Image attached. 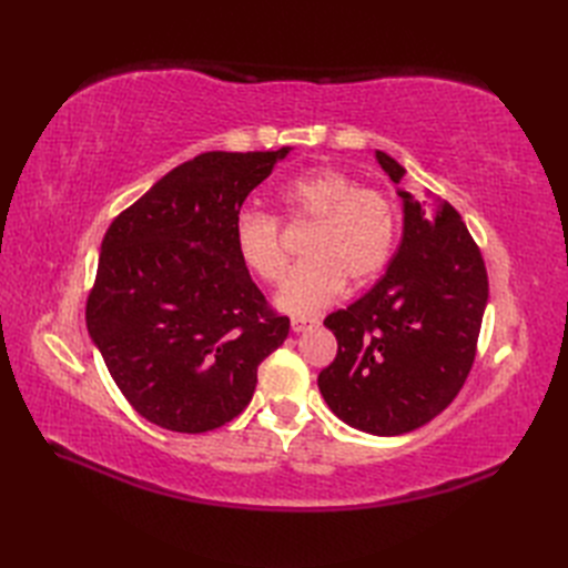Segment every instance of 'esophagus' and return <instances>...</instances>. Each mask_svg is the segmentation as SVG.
Returning a JSON list of instances; mask_svg holds the SVG:
<instances>
[{
    "mask_svg": "<svg viewBox=\"0 0 568 568\" xmlns=\"http://www.w3.org/2000/svg\"><path fill=\"white\" fill-rule=\"evenodd\" d=\"M313 324H315V320H311V317H291V329H294L296 334L305 332L307 326H313Z\"/></svg>",
    "mask_w": 568,
    "mask_h": 568,
    "instance_id": "1",
    "label": "esophagus"
}]
</instances>
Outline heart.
I'll return each instance as SVG.
<instances>
[{
	"label": "heart",
	"mask_w": 568,
	"mask_h": 568,
	"mask_svg": "<svg viewBox=\"0 0 568 568\" xmlns=\"http://www.w3.org/2000/svg\"><path fill=\"white\" fill-rule=\"evenodd\" d=\"M277 201L288 225H311L305 261L288 274L277 305L294 315H313L334 303L343 284H367L393 248L395 211L379 189L357 186L336 168H317L280 186ZM234 248L246 270L265 284L282 282L288 251L277 217L244 211L234 220Z\"/></svg>",
	"instance_id": "b5f03b06"
}]
</instances>
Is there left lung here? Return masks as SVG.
<instances>
[{
  "label": "left lung",
  "instance_id": "obj_1",
  "mask_svg": "<svg viewBox=\"0 0 568 568\" xmlns=\"http://www.w3.org/2000/svg\"><path fill=\"white\" fill-rule=\"evenodd\" d=\"M400 184L405 168L376 151ZM403 199V239L384 277L324 320L338 341L317 386L338 419L372 436L432 422L467 382L488 303L484 257L448 201Z\"/></svg>",
  "mask_w": 568,
  "mask_h": 568
}]
</instances>
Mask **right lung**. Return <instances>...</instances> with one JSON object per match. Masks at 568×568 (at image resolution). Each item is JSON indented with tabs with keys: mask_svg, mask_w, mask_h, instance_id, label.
Returning <instances> with one entry per match:
<instances>
[{
	"mask_svg": "<svg viewBox=\"0 0 568 568\" xmlns=\"http://www.w3.org/2000/svg\"><path fill=\"white\" fill-rule=\"evenodd\" d=\"M280 151H209L170 170L104 234L88 332L125 400L168 432L203 434L251 403L288 336L234 248V220Z\"/></svg>",
	"mask_w": 568,
	"mask_h": 568,
	"instance_id": "1",
	"label": "right lung"
}]
</instances>
